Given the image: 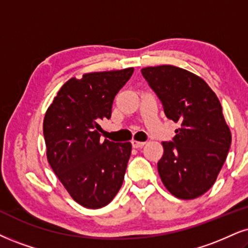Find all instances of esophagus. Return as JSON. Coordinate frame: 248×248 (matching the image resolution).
I'll return each mask as SVG.
<instances>
[{
  "label": "esophagus",
  "mask_w": 248,
  "mask_h": 248,
  "mask_svg": "<svg viewBox=\"0 0 248 248\" xmlns=\"http://www.w3.org/2000/svg\"><path fill=\"white\" fill-rule=\"evenodd\" d=\"M131 143H132L133 148H141L142 146L145 145V142H143V141H137V140H132Z\"/></svg>",
  "instance_id": "1"
}]
</instances>
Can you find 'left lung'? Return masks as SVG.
Segmentation results:
<instances>
[{
  "mask_svg": "<svg viewBox=\"0 0 248 248\" xmlns=\"http://www.w3.org/2000/svg\"><path fill=\"white\" fill-rule=\"evenodd\" d=\"M141 73L167 118L179 125L172 141L162 142L158 175L175 197H200L215 183L231 145L221 102L206 81L184 69L149 66Z\"/></svg>",
  "mask_w": 248,
  "mask_h": 248,
  "instance_id": "left-lung-1",
  "label": "left lung"
}]
</instances>
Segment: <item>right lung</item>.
Returning a JSON list of instances; mask_svg holds the SVG:
<instances>
[{
    "instance_id": "obj_1",
    "label": "right lung",
    "mask_w": 248,
    "mask_h": 248,
    "mask_svg": "<svg viewBox=\"0 0 248 248\" xmlns=\"http://www.w3.org/2000/svg\"><path fill=\"white\" fill-rule=\"evenodd\" d=\"M133 68L71 78L61 87L44 119L47 158L72 199L90 209L111 202L124 180L132 146L105 139L100 123Z\"/></svg>"
}]
</instances>
